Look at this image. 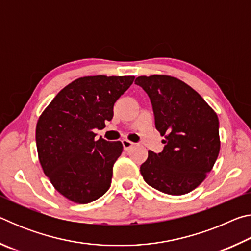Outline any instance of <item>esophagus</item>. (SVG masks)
I'll use <instances>...</instances> for the list:
<instances>
[{
    "label": "esophagus",
    "mask_w": 251,
    "mask_h": 251,
    "mask_svg": "<svg viewBox=\"0 0 251 251\" xmlns=\"http://www.w3.org/2000/svg\"><path fill=\"white\" fill-rule=\"evenodd\" d=\"M122 144H123V147H124V150H125V151H129L130 148L135 145L134 143H131V142H129V141H127V139H123V141H122Z\"/></svg>",
    "instance_id": "esophagus-1"
}]
</instances>
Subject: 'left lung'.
<instances>
[{
    "label": "left lung",
    "mask_w": 251,
    "mask_h": 251,
    "mask_svg": "<svg viewBox=\"0 0 251 251\" xmlns=\"http://www.w3.org/2000/svg\"><path fill=\"white\" fill-rule=\"evenodd\" d=\"M135 83L150 96L155 127L166 138L159 154L148 151L141 166L144 180L161 193L188 194L205 180L217 160V114L194 88L173 76H138Z\"/></svg>",
    "instance_id": "obj_1"
}]
</instances>
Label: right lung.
Listing matches in <instances>:
<instances>
[{
    "label": "right lung",
    "instance_id": "right-lung-1",
    "mask_svg": "<svg viewBox=\"0 0 251 251\" xmlns=\"http://www.w3.org/2000/svg\"><path fill=\"white\" fill-rule=\"evenodd\" d=\"M135 76H84L54 97L37 121L36 148L43 172L69 201L88 203L107 192L121 142L95 141L113 118L115 101Z\"/></svg>",
    "mask_w": 251,
    "mask_h": 251
}]
</instances>
